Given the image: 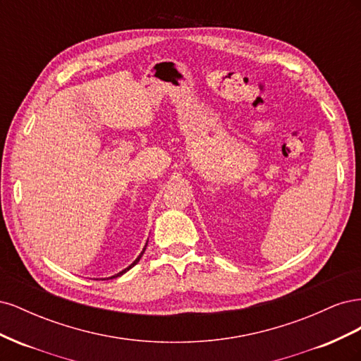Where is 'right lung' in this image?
<instances>
[{
  "label": "right lung",
  "instance_id": "1",
  "mask_svg": "<svg viewBox=\"0 0 361 361\" xmlns=\"http://www.w3.org/2000/svg\"><path fill=\"white\" fill-rule=\"evenodd\" d=\"M146 247H147V244H146V245H145V248H143V251H141V253H140V255H138V257H137V259H135V260H134V262H133V264H130V265H129V267H128V268H125V269H123V271H120V272H117V274H114V276H111V277H108V279H116V277H120V276H123V274H125V272H126V271H129V269H130V268H133V267H134V265H137V262H138V260H140V259H141V256H143V253H145V250H146ZM104 280H105V279H104Z\"/></svg>",
  "mask_w": 361,
  "mask_h": 361
}]
</instances>
